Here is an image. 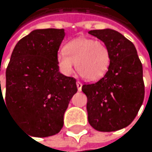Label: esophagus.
I'll return each mask as SVG.
<instances>
[{
  "instance_id": "esophagus-1",
  "label": "esophagus",
  "mask_w": 152,
  "mask_h": 152,
  "mask_svg": "<svg viewBox=\"0 0 152 152\" xmlns=\"http://www.w3.org/2000/svg\"><path fill=\"white\" fill-rule=\"evenodd\" d=\"M77 90L78 91H81V89H82V83L79 82V81H77Z\"/></svg>"
}]
</instances>
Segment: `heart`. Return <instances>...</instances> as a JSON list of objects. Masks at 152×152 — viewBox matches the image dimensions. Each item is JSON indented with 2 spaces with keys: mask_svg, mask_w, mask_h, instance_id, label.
I'll return each instance as SVG.
<instances>
[{
  "mask_svg": "<svg viewBox=\"0 0 152 152\" xmlns=\"http://www.w3.org/2000/svg\"><path fill=\"white\" fill-rule=\"evenodd\" d=\"M56 63L64 75H71L75 64L81 77L87 81H96L103 77L109 68L110 53L101 41L78 37L67 43L65 50L57 52Z\"/></svg>",
  "mask_w": 152,
  "mask_h": 152,
  "instance_id": "b5f03b06",
  "label": "heart"
}]
</instances>
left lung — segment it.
<instances>
[{
	"label": "left lung",
	"mask_w": 152,
	"mask_h": 152,
	"mask_svg": "<svg viewBox=\"0 0 152 152\" xmlns=\"http://www.w3.org/2000/svg\"><path fill=\"white\" fill-rule=\"evenodd\" d=\"M89 34L101 40L110 53V66L104 77L86 84L88 122L98 131L126 128L136 118L144 99L141 62L129 39L112 29L92 30Z\"/></svg>",
	"instance_id": "8db88e82"
}]
</instances>
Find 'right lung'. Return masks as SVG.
Segmentation results:
<instances>
[{"label":"right lung","mask_w":152,"mask_h":152,"mask_svg":"<svg viewBox=\"0 0 152 152\" xmlns=\"http://www.w3.org/2000/svg\"><path fill=\"white\" fill-rule=\"evenodd\" d=\"M64 29H37L16 44L6 69L2 99L32 136L49 137L64 125V114L77 93L75 79L59 72L56 54ZM1 83V82H0Z\"/></svg>","instance_id":"right-lung-1"}]
</instances>
